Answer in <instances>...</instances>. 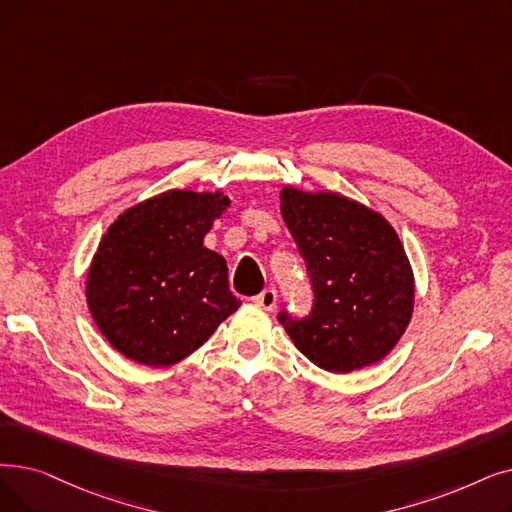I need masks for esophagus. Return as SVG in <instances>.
<instances>
[{
	"label": "esophagus",
	"instance_id": "1",
	"mask_svg": "<svg viewBox=\"0 0 512 512\" xmlns=\"http://www.w3.org/2000/svg\"><path fill=\"white\" fill-rule=\"evenodd\" d=\"M276 301H278L276 288H265V291H261L257 297H253V303L265 311H272L276 307Z\"/></svg>",
	"mask_w": 512,
	"mask_h": 512
}]
</instances>
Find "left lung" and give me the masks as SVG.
<instances>
[{
    "label": "left lung",
    "instance_id": "left-lung-1",
    "mask_svg": "<svg viewBox=\"0 0 512 512\" xmlns=\"http://www.w3.org/2000/svg\"><path fill=\"white\" fill-rule=\"evenodd\" d=\"M280 211L314 291L309 316L278 320L316 366L347 374L381 362L406 332L414 274L389 221L337 192L286 186Z\"/></svg>",
    "mask_w": 512,
    "mask_h": 512
}]
</instances>
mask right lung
<instances>
[{
  "label": "right lung",
  "mask_w": 512,
  "mask_h": 512,
  "mask_svg": "<svg viewBox=\"0 0 512 512\" xmlns=\"http://www.w3.org/2000/svg\"><path fill=\"white\" fill-rule=\"evenodd\" d=\"M226 207L224 192L167 190L110 224L85 297L96 326L125 358L152 368L177 364L240 307L226 259L203 244Z\"/></svg>",
  "instance_id": "right-lung-1"
}]
</instances>
